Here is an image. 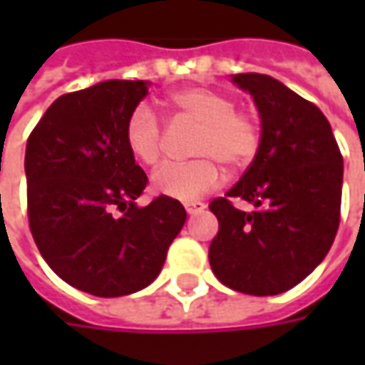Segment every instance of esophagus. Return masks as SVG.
I'll use <instances>...</instances> for the list:
<instances>
[{
	"mask_svg": "<svg viewBox=\"0 0 365 365\" xmlns=\"http://www.w3.org/2000/svg\"><path fill=\"white\" fill-rule=\"evenodd\" d=\"M185 211H187L190 215L203 213V211H205V203H201V201H193V203H187V205H185Z\"/></svg>",
	"mask_w": 365,
	"mask_h": 365,
	"instance_id": "1",
	"label": "esophagus"
}]
</instances>
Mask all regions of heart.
Masks as SVG:
<instances>
[{"label":"heart","instance_id":"heart-1","mask_svg":"<svg viewBox=\"0 0 365 365\" xmlns=\"http://www.w3.org/2000/svg\"><path fill=\"white\" fill-rule=\"evenodd\" d=\"M168 107L183 123L197 125L190 162H168L152 175L156 191L178 201H195L215 190L229 170L246 168L260 150L262 130L248 111L237 109L235 99L211 88H183L168 96ZM128 152L146 166L158 164L164 152V127L148 105H136L125 120Z\"/></svg>","mask_w":365,"mask_h":365}]
</instances>
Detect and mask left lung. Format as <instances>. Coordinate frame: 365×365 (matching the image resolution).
<instances>
[{
    "label": "left lung",
    "instance_id": "1",
    "mask_svg": "<svg viewBox=\"0 0 365 365\" xmlns=\"http://www.w3.org/2000/svg\"><path fill=\"white\" fill-rule=\"evenodd\" d=\"M254 97L260 150L225 197L209 203L219 232L209 246L217 279L248 295H277L329 254L342 201V154L322 111L266 74H235ZM242 198L250 214L232 205Z\"/></svg>",
    "mask_w": 365,
    "mask_h": 365
}]
</instances>
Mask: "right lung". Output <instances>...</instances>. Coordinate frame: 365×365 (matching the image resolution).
Instances as JSON below:
<instances>
[{
  "instance_id": "right-lung-1",
  "label": "right lung",
  "mask_w": 365,
  "mask_h": 365,
  "mask_svg": "<svg viewBox=\"0 0 365 365\" xmlns=\"http://www.w3.org/2000/svg\"><path fill=\"white\" fill-rule=\"evenodd\" d=\"M143 80H107L60 96L27 140L29 227L52 272L96 297H120L158 277L187 219L178 199L136 197L148 183L125 144Z\"/></svg>"
}]
</instances>
